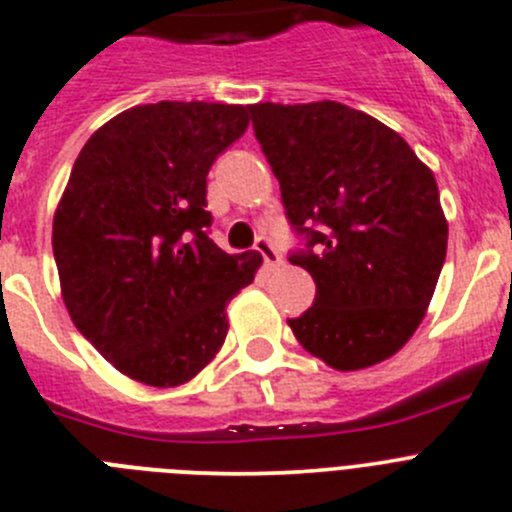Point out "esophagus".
I'll return each mask as SVG.
<instances>
[{
  "mask_svg": "<svg viewBox=\"0 0 512 512\" xmlns=\"http://www.w3.org/2000/svg\"><path fill=\"white\" fill-rule=\"evenodd\" d=\"M255 250L260 252L262 260H265V265H267V267H278V265H283V255H280V252L275 250V247H272V242H270V240H265V237H260V240L255 242Z\"/></svg>",
  "mask_w": 512,
  "mask_h": 512,
  "instance_id": "1",
  "label": "esophagus"
}]
</instances>
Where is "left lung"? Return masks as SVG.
I'll use <instances>...</instances> for the list:
<instances>
[{
    "instance_id": "obj_1",
    "label": "left lung",
    "mask_w": 512,
    "mask_h": 512,
    "mask_svg": "<svg viewBox=\"0 0 512 512\" xmlns=\"http://www.w3.org/2000/svg\"><path fill=\"white\" fill-rule=\"evenodd\" d=\"M250 113L290 224L308 237L290 262L313 275L315 303L288 326L331 369L381 364L419 328L447 255L432 169L399 133L336 100Z\"/></svg>"
}]
</instances>
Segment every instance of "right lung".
<instances>
[{"mask_svg": "<svg viewBox=\"0 0 512 512\" xmlns=\"http://www.w3.org/2000/svg\"><path fill=\"white\" fill-rule=\"evenodd\" d=\"M250 126L247 105L161 100L98 128L52 219L60 293L75 328L141 384L191 381L227 338V305L262 255L209 240L207 174Z\"/></svg>", "mask_w": 512, "mask_h": 512, "instance_id": "add662e5", "label": "right lung"}]
</instances>
